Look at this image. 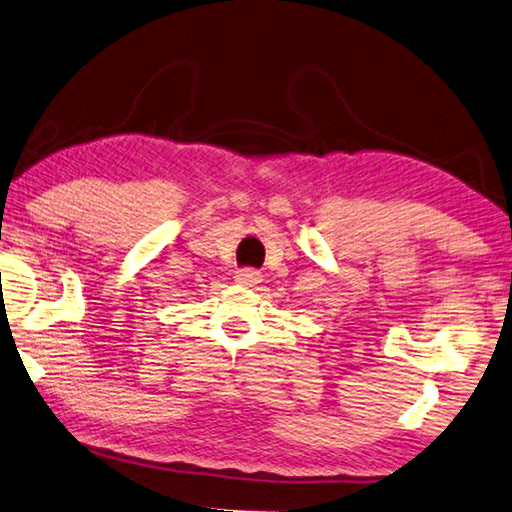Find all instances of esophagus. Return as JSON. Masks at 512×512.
<instances>
[{
  "mask_svg": "<svg viewBox=\"0 0 512 512\" xmlns=\"http://www.w3.org/2000/svg\"><path fill=\"white\" fill-rule=\"evenodd\" d=\"M236 281L240 283V286H245V288H254V286H258V283L263 281V276H261V272L258 270H238L236 272Z\"/></svg>",
  "mask_w": 512,
  "mask_h": 512,
  "instance_id": "obj_1",
  "label": "esophagus"
}]
</instances>
